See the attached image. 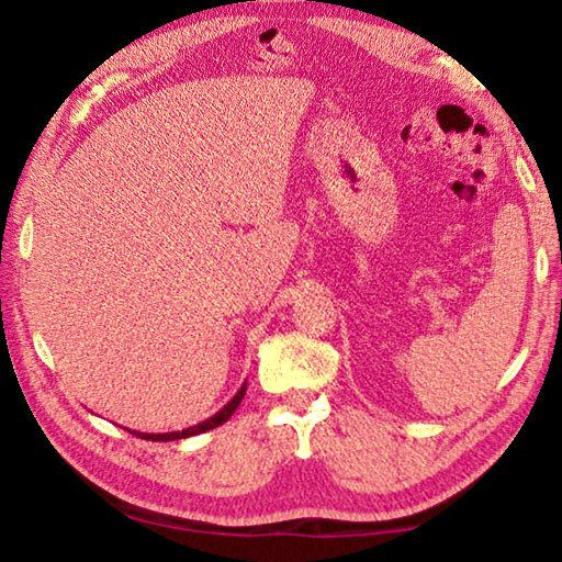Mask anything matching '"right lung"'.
Returning <instances> with one entry per match:
<instances>
[{
	"mask_svg": "<svg viewBox=\"0 0 562 562\" xmlns=\"http://www.w3.org/2000/svg\"><path fill=\"white\" fill-rule=\"evenodd\" d=\"M245 386H247V384H243L240 389H237V394L221 408V412L213 414L211 418H205V422H201V424L188 426V429H183V431H170V434H140V431H131V434H136V436H140V439H146V441H178V439H188V436L211 431V429H215V426L225 424L227 418H231V416L235 414V408L240 406L243 396H245Z\"/></svg>",
	"mask_w": 562,
	"mask_h": 562,
	"instance_id": "add662e5",
	"label": "right lung"
}]
</instances>
